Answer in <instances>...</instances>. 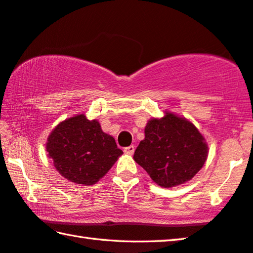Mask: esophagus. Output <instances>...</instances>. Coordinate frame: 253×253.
<instances>
[{
  "label": "esophagus",
  "instance_id": "34e87169",
  "mask_svg": "<svg viewBox=\"0 0 253 253\" xmlns=\"http://www.w3.org/2000/svg\"><path fill=\"white\" fill-rule=\"evenodd\" d=\"M124 151H125V153L128 154V155H132V154H134V151H135V146L130 145L128 147H125V148H124Z\"/></svg>",
  "mask_w": 253,
  "mask_h": 253
}]
</instances>
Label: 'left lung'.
Instances as JSON below:
<instances>
[{
    "label": "left lung",
    "instance_id": "left-lung-1",
    "mask_svg": "<svg viewBox=\"0 0 253 253\" xmlns=\"http://www.w3.org/2000/svg\"><path fill=\"white\" fill-rule=\"evenodd\" d=\"M207 156L208 147L198 129L187 119L166 113L147 124L134 159L156 183L170 188L190 180Z\"/></svg>",
    "mask_w": 253,
    "mask_h": 253
}]
</instances>
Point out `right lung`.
I'll list each match as a JSON object with an SVG mask.
<instances>
[{
    "instance_id": "add662e5",
    "label": "right lung",
    "mask_w": 253,
    "mask_h": 253,
    "mask_svg": "<svg viewBox=\"0 0 253 253\" xmlns=\"http://www.w3.org/2000/svg\"><path fill=\"white\" fill-rule=\"evenodd\" d=\"M58 172L70 181L94 185L123 154L116 141L102 130L97 121L77 115L55 127L46 144Z\"/></svg>"
}]
</instances>
